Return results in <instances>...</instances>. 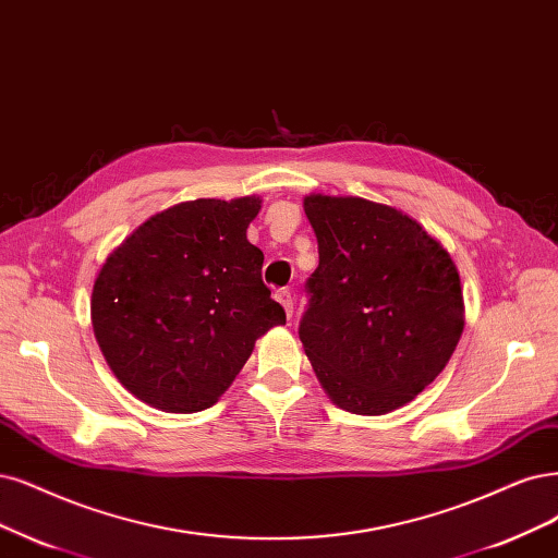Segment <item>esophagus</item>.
<instances>
[{
  "label": "esophagus",
  "instance_id": "1",
  "mask_svg": "<svg viewBox=\"0 0 558 558\" xmlns=\"http://www.w3.org/2000/svg\"><path fill=\"white\" fill-rule=\"evenodd\" d=\"M276 301L284 307L287 319H292L294 317V299H292V294L287 292V290H280V292H276Z\"/></svg>",
  "mask_w": 558,
  "mask_h": 558
}]
</instances>
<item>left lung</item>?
<instances>
[{
  "label": "left lung",
  "instance_id": "1",
  "mask_svg": "<svg viewBox=\"0 0 558 558\" xmlns=\"http://www.w3.org/2000/svg\"><path fill=\"white\" fill-rule=\"evenodd\" d=\"M319 266L299 338L344 411L384 416L439 377L464 331L458 266L396 206L356 195L303 197Z\"/></svg>",
  "mask_w": 558,
  "mask_h": 558
}]
</instances>
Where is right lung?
Segmentation results:
<instances>
[{
    "label": "right lung",
    "mask_w": 558,
    "mask_h": 558,
    "mask_svg": "<svg viewBox=\"0 0 558 558\" xmlns=\"http://www.w3.org/2000/svg\"><path fill=\"white\" fill-rule=\"evenodd\" d=\"M257 195L199 197L144 220L94 280V336L121 386L168 414L218 402L257 338L284 324L245 236Z\"/></svg>",
    "instance_id": "obj_1"
}]
</instances>
